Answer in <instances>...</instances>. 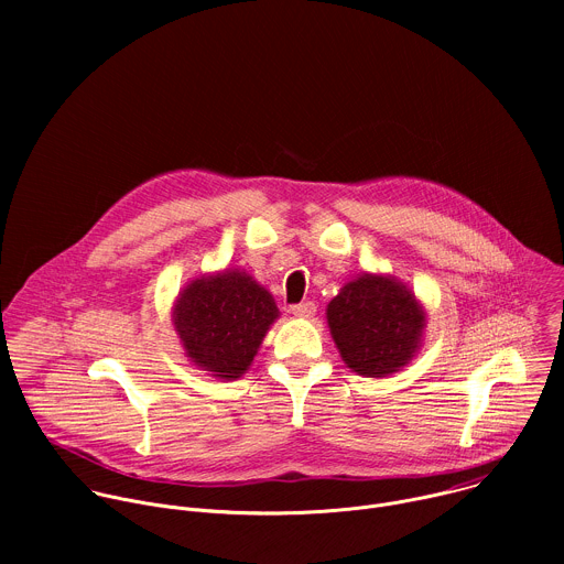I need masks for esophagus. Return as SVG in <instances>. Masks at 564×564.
<instances>
[{
  "instance_id": "esophagus-1",
  "label": "esophagus",
  "mask_w": 564,
  "mask_h": 564,
  "mask_svg": "<svg viewBox=\"0 0 564 564\" xmlns=\"http://www.w3.org/2000/svg\"><path fill=\"white\" fill-rule=\"evenodd\" d=\"M290 310H292V314H294V316H303V318H307V316H312V314L316 312V305H314V301H301V303L292 305Z\"/></svg>"
}]
</instances>
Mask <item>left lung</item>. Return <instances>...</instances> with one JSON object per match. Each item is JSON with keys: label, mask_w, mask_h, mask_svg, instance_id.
<instances>
[{"label": "left lung", "mask_w": 564, "mask_h": 564, "mask_svg": "<svg viewBox=\"0 0 564 564\" xmlns=\"http://www.w3.org/2000/svg\"><path fill=\"white\" fill-rule=\"evenodd\" d=\"M424 321L415 294L390 276L364 274L328 303L341 359L364 377H386L406 366L420 348Z\"/></svg>", "instance_id": "8db88e82"}]
</instances>
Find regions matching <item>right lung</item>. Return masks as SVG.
Wrapping results in <instances>:
<instances>
[{
    "label": "right lung",
    "mask_w": 564,
    "mask_h": 564,
    "mask_svg": "<svg viewBox=\"0 0 564 564\" xmlns=\"http://www.w3.org/2000/svg\"><path fill=\"white\" fill-rule=\"evenodd\" d=\"M276 316L272 294L236 270L192 281L174 305L187 357L227 381L250 368Z\"/></svg>",
    "instance_id": "obj_1"
}]
</instances>
